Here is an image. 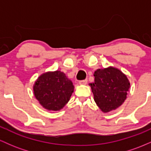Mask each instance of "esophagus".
Instances as JSON below:
<instances>
[{"label":"esophagus","instance_id":"esophagus-1","mask_svg":"<svg viewBox=\"0 0 151 151\" xmlns=\"http://www.w3.org/2000/svg\"><path fill=\"white\" fill-rule=\"evenodd\" d=\"M87 83V79H84V80H81L79 81V84H83V85H85Z\"/></svg>","mask_w":151,"mask_h":151}]
</instances>
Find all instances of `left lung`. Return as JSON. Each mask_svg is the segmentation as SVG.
<instances>
[{
  "instance_id": "1",
  "label": "left lung",
  "mask_w": 151,
  "mask_h": 151,
  "mask_svg": "<svg viewBox=\"0 0 151 151\" xmlns=\"http://www.w3.org/2000/svg\"><path fill=\"white\" fill-rule=\"evenodd\" d=\"M89 84L94 101L104 113L116 110L126 100L130 82L126 74L114 67L98 69Z\"/></svg>"
}]
</instances>
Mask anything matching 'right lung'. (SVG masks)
Here are the masks:
<instances>
[{"mask_svg":"<svg viewBox=\"0 0 151 151\" xmlns=\"http://www.w3.org/2000/svg\"><path fill=\"white\" fill-rule=\"evenodd\" d=\"M74 86L61 71L41 74L33 85L34 95L47 110L60 111L70 101Z\"/></svg>","mask_w":151,"mask_h":151,"instance_id":"1","label":"right lung"}]
</instances>
